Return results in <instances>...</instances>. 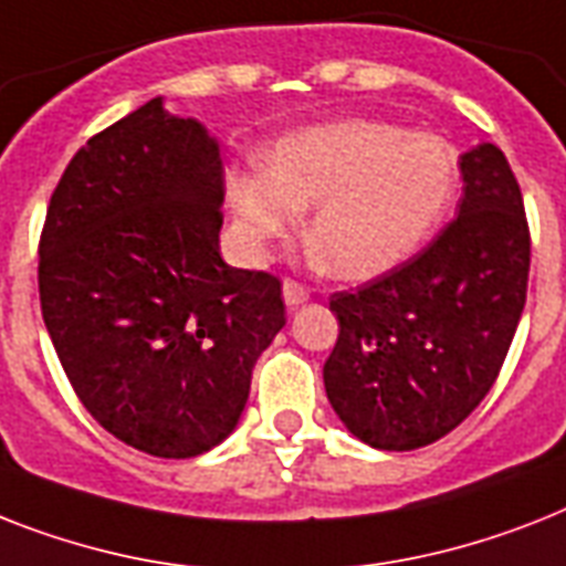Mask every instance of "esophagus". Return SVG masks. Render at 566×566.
Segmentation results:
<instances>
[{
    "label": "esophagus",
    "instance_id": "esophagus-1",
    "mask_svg": "<svg viewBox=\"0 0 566 566\" xmlns=\"http://www.w3.org/2000/svg\"><path fill=\"white\" fill-rule=\"evenodd\" d=\"M282 298H284V305H287V307H298V305H305L307 298H311V291H307L305 284L293 282V279H284Z\"/></svg>",
    "mask_w": 566,
    "mask_h": 566
}]
</instances>
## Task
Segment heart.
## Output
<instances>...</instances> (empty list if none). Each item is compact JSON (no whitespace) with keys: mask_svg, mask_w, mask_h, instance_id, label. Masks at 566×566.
<instances>
[{"mask_svg":"<svg viewBox=\"0 0 566 566\" xmlns=\"http://www.w3.org/2000/svg\"><path fill=\"white\" fill-rule=\"evenodd\" d=\"M459 165L450 142L375 118H339L273 142L261 171L227 177L238 247L261 259L311 209L307 243L325 268L369 282L410 261L444 218Z\"/></svg>","mask_w":566,"mask_h":566,"instance_id":"1","label":"heart"}]
</instances>
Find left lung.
<instances>
[{"instance_id": "obj_1", "label": "left lung", "mask_w": 566, "mask_h": 566, "mask_svg": "<svg viewBox=\"0 0 566 566\" xmlns=\"http://www.w3.org/2000/svg\"><path fill=\"white\" fill-rule=\"evenodd\" d=\"M459 218L401 268L334 293L325 392L352 436L416 450L489 395L526 305L530 227L521 186L491 142L462 154Z\"/></svg>"}]
</instances>
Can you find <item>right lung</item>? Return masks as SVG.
Wrapping results in <instances>:
<instances>
[{
  "label": "right lung",
  "mask_w": 566,
  "mask_h": 566,
  "mask_svg": "<svg viewBox=\"0 0 566 566\" xmlns=\"http://www.w3.org/2000/svg\"><path fill=\"white\" fill-rule=\"evenodd\" d=\"M223 165L165 98L86 142L40 238V305L69 384L104 430L163 459L218 448L284 325L279 279L220 259Z\"/></svg>",
  "instance_id": "add662e5"
}]
</instances>
